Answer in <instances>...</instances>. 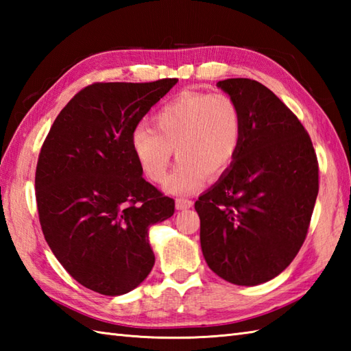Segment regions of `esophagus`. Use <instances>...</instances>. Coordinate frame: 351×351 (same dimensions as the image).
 <instances>
[{
	"instance_id": "34e87169",
	"label": "esophagus",
	"mask_w": 351,
	"mask_h": 351,
	"mask_svg": "<svg viewBox=\"0 0 351 351\" xmlns=\"http://www.w3.org/2000/svg\"><path fill=\"white\" fill-rule=\"evenodd\" d=\"M193 206V202L190 199H176V210H189V208Z\"/></svg>"
}]
</instances>
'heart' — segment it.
Masks as SVG:
<instances>
[{"label":"heart","mask_w":351,"mask_h":351,"mask_svg":"<svg viewBox=\"0 0 351 351\" xmlns=\"http://www.w3.org/2000/svg\"><path fill=\"white\" fill-rule=\"evenodd\" d=\"M154 123L131 132V149L154 182L166 178L175 149L180 162L164 184L171 195H190L206 175L225 173L240 149L241 111L228 93H180L156 111Z\"/></svg>","instance_id":"b5f03b06"}]
</instances>
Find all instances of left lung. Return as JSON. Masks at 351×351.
Instances as JSON below:
<instances>
[{"label":"left lung","mask_w":351,"mask_h":351,"mask_svg":"<svg viewBox=\"0 0 351 351\" xmlns=\"http://www.w3.org/2000/svg\"><path fill=\"white\" fill-rule=\"evenodd\" d=\"M217 87L241 111L243 134L230 167L200 196V247L208 267L235 285L271 280L306 238L318 195V161L299 119L255 80Z\"/></svg>","instance_id":"obj_1"}]
</instances>
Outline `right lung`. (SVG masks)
Listing matches in <instances>:
<instances>
[{
	"label": "right lung",
	"mask_w": 351,
	"mask_h": 351,
	"mask_svg": "<svg viewBox=\"0 0 351 351\" xmlns=\"http://www.w3.org/2000/svg\"><path fill=\"white\" fill-rule=\"evenodd\" d=\"M176 78L95 83L52 123L36 167L42 232L64 270L104 295H122L151 273L149 228L175 200L145 181L131 132Z\"/></svg>",
	"instance_id": "1"
}]
</instances>
